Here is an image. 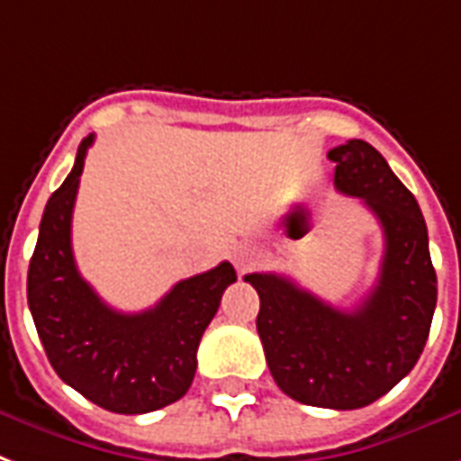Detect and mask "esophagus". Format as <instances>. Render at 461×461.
Instances as JSON below:
<instances>
[{"label":"esophagus","mask_w":461,"mask_h":461,"mask_svg":"<svg viewBox=\"0 0 461 461\" xmlns=\"http://www.w3.org/2000/svg\"><path fill=\"white\" fill-rule=\"evenodd\" d=\"M251 263H254V251H251V249H241L237 254L239 268H246V266H251Z\"/></svg>","instance_id":"obj_1"}]
</instances>
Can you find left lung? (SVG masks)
Here are the masks:
<instances>
[{"instance_id": "obj_1", "label": "left lung", "mask_w": 461, "mask_h": 461, "mask_svg": "<svg viewBox=\"0 0 461 461\" xmlns=\"http://www.w3.org/2000/svg\"><path fill=\"white\" fill-rule=\"evenodd\" d=\"M333 185L363 200L384 234V256L370 294L343 312L294 280L251 273L261 309L256 329L276 384L290 399L321 409H363L402 382L423 353L435 302L428 227L413 193L365 140L333 147Z\"/></svg>"}]
</instances>
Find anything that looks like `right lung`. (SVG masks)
Returning a JSON list of instances; mask_svg holds the SVG:
<instances>
[{
    "instance_id": "right-lung-1",
    "label": "right lung",
    "mask_w": 461,
    "mask_h": 461,
    "mask_svg": "<svg viewBox=\"0 0 461 461\" xmlns=\"http://www.w3.org/2000/svg\"><path fill=\"white\" fill-rule=\"evenodd\" d=\"M94 135L45 205L28 266V309L62 382L113 413H149L188 392L198 346L237 280L231 263L176 283L152 309L125 314L108 307L79 276L72 254V210Z\"/></svg>"
}]
</instances>
